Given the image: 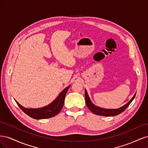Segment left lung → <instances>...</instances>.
I'll return each mask as SVG.
<instances>
[{
	"label": "left lung",
	"mask_w": 148,
	"mask_h": 148,
	"mask_svg": "<svg viewBox=\"0 0 148 148\" xmlns=\"http://www.w3.org/2000/svg\"><path fill=\"white\" fill-rule=\"evenodd\" d=\"M136 96V93L134 95L133 97L131 99V100L127 104H125V106L120 107L119 109H104V108H101V107H97L95 105H94L92 102L91 101L90 99H89V96L88 95V92L86 91V89H85V101H86V104L87 107H88V109L90 110L92 113L96 115H102V116H109V117H111V116H115L117 115L126 109L128 106L130 104V103L132 102V101L134 99Z\"/></svg>",
	"instance_id": "left-lung-1"
}]
</instances>
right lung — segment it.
<instances>
[{"label":"right lung","mask_w":148,"mask_h":148,"mask_svg":"<svg viewBox=\"0 0 148 148\" xmlns=\"http://www.w3.org/2000/svg\"><path fill=\"white\" fill-rule=\"evenodd\" d=\"M70 85L65 88L62 91L59 95L57 96L56 99L51 102L50 104L46 106L45 107H41V108L38 109H28L21 106L18 102H16L20 109L23 110L24 112L27 114L30 117L35 119H48L52 117H54L55 115L59 114L62 110V107L64 106L65 97L67 91L69 89Z\"/></svg>","instance_id":"obj_1"}]
</instances>
